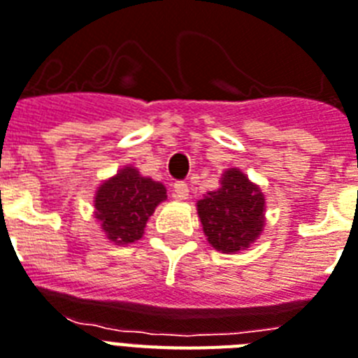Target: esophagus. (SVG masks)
Segmentation results:
<instances>
[{
	"instance_id": "esophagus-1",
	"label": "esophagus",
	"mask_w": 358,
	"mask_h": 358,
	"mask_svg": "<svg viewBox=\"0 0 358 358\" xmlns=\"http://www.w3.org/2000/svg\"><path fill=\"white\" fill-rule=\"evenodd\" d=\"M173 196L181 201L188 199V182H185V181L173 182Z\"/></svg>"
}]
</instances>
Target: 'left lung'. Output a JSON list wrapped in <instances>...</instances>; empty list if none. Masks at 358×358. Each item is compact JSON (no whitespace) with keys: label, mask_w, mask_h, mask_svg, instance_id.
<instances>
[{"label":"left lung","mask_w":358,"mask_h":358,"mask_svg":"<svg viewBox=\"0 0 358 358\" xmlns=\"http://www.w3.org/2000/svg\"><path fill=\"white\" fill-rule=\"evenodd\" d=\"M217 190L197 201L203 232L215 250L249 249L265 227V196L238 168H229Z\"/></svg>","instance_id":"left-lung-1"}]
</instances>
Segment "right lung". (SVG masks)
I'll return each instance as SVG.
<instances>
[{
  "mask_svg": "<svg viewBox=\"0 0 358 358\" xmlns=\"http://www.w3.org/2000/svg\"><path fill=\"white\" fill-rule=\"evenodd\" d=\"M166 199L162 182L143 177L137 168L124 166L117 176L99 186L94 196V217L106 238L117 245L135 243L143 238L146 221L159 203Z\"/></svg>",
  "mask_w": 358,
  "mask_h": 358,
  "instance_id": "right-lung-1",
  "label": "right lung"
}]
</instances>
